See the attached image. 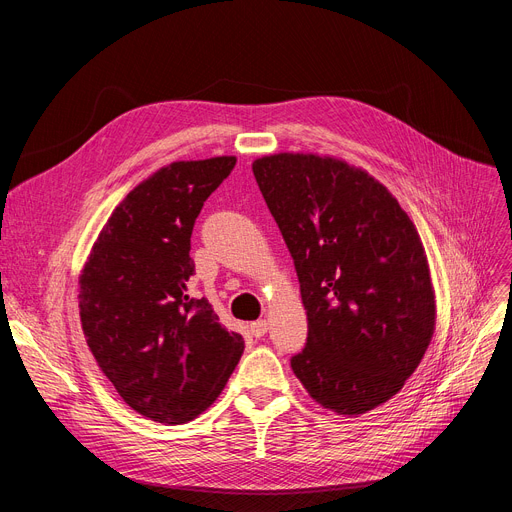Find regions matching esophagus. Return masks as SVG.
<instances>
[{"label": "esophagus", "mask_w": 512, "mask_h": 512, "mask_svg": "<svg viewBox=\"0 0 512 512\" xmlns=\"http://www.w3.org/2000/svg\"><path fill=\"white\" fill-rule=\"evenodd\" d=\"M249 330H251V334H253L255 338H261L267 330H270V324H267L265 319H257V321H253V324L249 326Z\"/></svg>", "instance_id": "1"}]
</instances>
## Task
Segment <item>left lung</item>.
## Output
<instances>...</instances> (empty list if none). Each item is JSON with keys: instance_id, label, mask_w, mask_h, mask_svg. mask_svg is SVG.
<instances>
[{"instance_id": "8db88e82", "label": "left lung", "mask_w": 512, "mask_h": 512, "mask_svg": "<svg viewBox=\"0 0 512 512\" xmlns=\"http://www.w3.org/2000/svg\"><path fill=\"white\" fill-rule=\"evenodd\" d=\"M259 191L294 259L307 344L290 359L309 396L338 415L390 400L421 363L436 326L415 224L367 172L334 157L253 161Z\"/></svg>"}]
</instances>
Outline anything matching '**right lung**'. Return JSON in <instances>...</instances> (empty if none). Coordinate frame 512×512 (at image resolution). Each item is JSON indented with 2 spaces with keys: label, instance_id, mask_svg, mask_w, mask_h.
I'll list each match as a JSON object with an SVG mask.
<instances>
[{
  "label": "right lung",
  "instance_id": "obj_1",
  "mask_svg": "<svg viewBox=\"0 0 512 512\" xmlns=\"http://www.w3.org/2000/svg\"><path fill=\"white\" fill-rule=\"evenodd\" d=\"M236 157L174 161L126 195L80 274V324L91 353L130 409L186 423L224 390L245 351L207 299L188 294L191 234Z\"/></svg>",
  "mask_w": 512,
  "mask_h": 512
}]
</instances>
